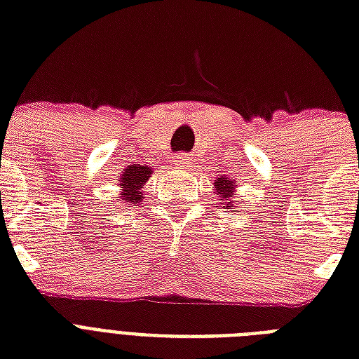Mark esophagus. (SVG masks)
<instances>
[{"label":"esophagus","instance_id":"obj_1","mask_svg":"<svg viewBox=\"0 0 359 359\" xmlns=\"http://www.w3.org/2000/svg\"><path fill=\"white\" fill-rule=\"evenodd\" d=\"M190 162H191L190 158L186 156V154H182V152L175 156V163H177V165H180V168H186V165H188Z\"/></svg>","mask_w":359,"mask_h":359}]
</instances>
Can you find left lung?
<instances>
[{
    "label": "left lung",
    "instance_id": "obj_1",
    "mask_svg": "<svg viewBox=\"0 0 359 359\" xmlns=\"http://www.w3.org/2000/svg\"><path fill=\"white\" fill-rule=\"evenodd\" d=\"M214 186H216L219 197L224 196V201H225V197H231V194H233V190H231V188H233V180H227L222 177V179L214 182Z\"/></svg>",
    "mask_w": 359,
    "mask_h": 359
}]
</instances>
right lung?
<instances>
[{"instance_id": "obj_1", "label": "right lung", "mask_w": 359, "mask_h": 359, "mask_svg": "<svg viewBox=\"0 0 359 359\" xmlns=\"http://www.w3.org/2000/svg\"><path fill=\"white\" fill-rule=\"evenodd\" d=\"M149 177H151V169L143 168V165H134V168L126 169L123 175V180H121V186L124 188L123 201L137 205V201L141 199L140 188L145 184Z\"/></svg>"}]
</instances>
